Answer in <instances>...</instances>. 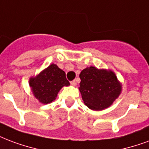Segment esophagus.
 <instances>
[{
    "instance_id": "1",
    "label": "esophagus",
    "mask_w": 149,
    "mask_h": 149,
    "mask_svg": "<svg viewBox=\"0 0 149 149\" xmlns=\"http://www.w3.org/2000/svg\"><path fill=\"white\" fill-rule=\"evenodd\" d=\"M70 84H71L72 85H73V86L77 85V80H72L71 82H70Z\"/></svg>"
}]
</instances>
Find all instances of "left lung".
<instances>
[{
  "label": "left lung",
  "mask_w": 149,
  "mask_h": 149,
  "mask_svg": "<svg viewBox=\"0 0 149 149\" xmlns=\"http://www.w3.org/2000/svg\"><path fill=\"white\" fill-rule=\"evenodd\" d=\"M80 89L88 108L100 111L108 107L119 95L122 87L113 72L91 66L81 71Z\"/></svg>",
  "instance_id": "obj_1"
}]
</instances>
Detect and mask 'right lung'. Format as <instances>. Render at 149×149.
Masks as SVG:
<instances>
[{
	"label": "right lung",
	"instance_id": "add662e5",
	"mask_svg": "<svg viewBox=\"0 0 149 149\" xmlns=\"http://www.w3.org/2000/svg\"><path fill=\"white\" fill-rule=\"evenodd\" d=\"M29 84L36 99L44 104L54 101L63 86L69 85L65 72L54 64L50 65L36 77L31 78Z\"/></svg>",
	"mask_w": 149,
	"mask_h": 149
}]
</instances>
